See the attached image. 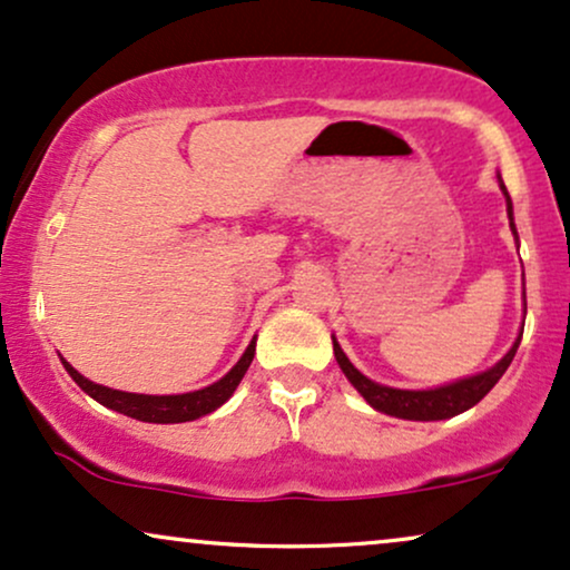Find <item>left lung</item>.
<instances>
[{
  "label": "left lung",
  "mask_w": 570,
  "mask_h": 570,
  "mask_svg": "<svg viewBox=\"0 0 570 570\" xmlns=\"http://www.w3.org/2000/svg\"><path fill=\"white\" fill-rule=\"evenodd\" d=\"M497 181H500V189L505 194L510 232H513L518 242L515 220H513V202H510V194L505 189V184H502L500 173H497ZM523 305H525V289H523ZM523 318H525V309H523ZM521 336H523V328L518 331L513 347L497 360L492 368L473 373V376L458 379L452 381V384L434 386V389H397V386L379 384V381H371L350 363V357L344 355L342 347H338L336 336L331 338H334V357L338 368H342L350 384L360 392V397L368 402L373 410L394 415V417H405V421H444V417H455L460 413H465V410H471L476 402H481L489 392H492V386L502 379V373L508 371V365L513 363L518 344H521Z\"/></svg>",
  "instance_id": "obj_1"
}]
</instances>
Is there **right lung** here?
Wrapping results in <instances>:
<instances>
[{"label": "right lung", "instance_id": "obj_1", "mask_svg": "<svg viewBox=\"0 0 570 570\" xmlns=\"http://www.w3.org/2000/svg\"><path fill=\"white\" fill-rule=\"evenodd\" d=\"M255 344H257V336H252V342L247 344V350H244L239 363H236L226 376L218 379L210 386L197 389V392H186V394L120 392V389L94 384V381L81 376L68 360L65 357L60 360L65 371L70 373V379H73L91 400H97L99 405L110 407L115 413L136 417V421H144V423H186V421H197V417L218 410L223 402H228V397H232L236 386H239V381L244 379V373H247L252 357H255Z\"/></svg>", "mask_w": 570, "mask_h": 570}]
</instances>
